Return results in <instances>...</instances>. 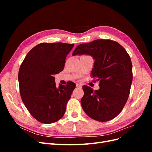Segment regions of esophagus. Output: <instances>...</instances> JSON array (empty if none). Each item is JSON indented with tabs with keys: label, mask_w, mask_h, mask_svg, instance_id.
Listing matches in <instances>:
<instances>
[{
	"label": "esophagus",
	"mask_w": 152,
	"mask_h": 152,
	"mask_svg": "<svg viewBox=\"0 0 152 152\" xmlns=\"http://www.w3.org/2000/svg\"><path fill=\"white\" fill-rule=\"evenodd\" d=\"M76 86H77V87H79V88H81L82 87V85L80 84H78V83L76 84Z\"/></svg>",
	"instance_id": "obj_1"
}]
</instances>
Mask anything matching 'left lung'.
<instances>
[{
	"label": "left lung",
	"instance_id": "left-lung-1",
	"mask_svg": "<svg viewBox=\"0 0 152 152\" xmlns=\"http://www.w3.org/2000/svg\"><path fill=\"white\" fill-rule=\"evenodd\" d=\"M75 55H89L94 59L92 77L99 81V89L93 91L83 86L81 106L91 118L107 122L121 113L129 96L132 81L131 58L121 44L111 40L98 39L78 45Z\"/></svg>",
	"mask_w": 152,
	"mask_h": 152
}]
</instances>
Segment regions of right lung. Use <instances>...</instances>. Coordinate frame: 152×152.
Listing matches in <instances>:
<instances>
[{
  "instance_id": "add662e5",
  "label": "right lung",
  "mask_w": 152,
  "mask_h": 152,
  "mask_svg": "<svg viewBox=\"0 0 152 152\" xmlns=\"http://www.w3.org/2000/svg\"><path fill=\"white\" fill-rule=\"evenodd\" d=\"M73 44L41 43L26 54L18 73L23 102L30 114L41 123L51 124L65 113L75 84L56 87L54 75L65 66L66 56Z\"/></svg>"
}]
</instances>
